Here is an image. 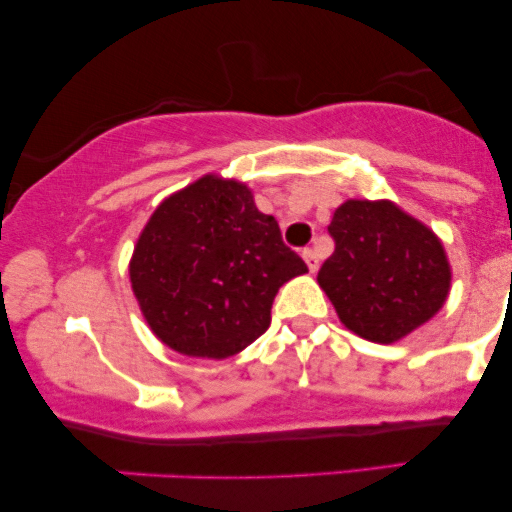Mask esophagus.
<instances>
[{"label": "esophagus", "mask_w": 512, "mask_h": 512, "mask_svg": "<svg viewBox=\"0 0 512 512\" xmlns=\"http://www.w3.org/2000/svg\"><path fill=\"white\" fill-rule=\"evenodd\" d=\"M303 260H305V264H308V269L310 272H317V267H320V260H317V255H315V250H310V248H305L303 252Z\"/></svg>", "instance_id": "34e87169"}]
</instances>
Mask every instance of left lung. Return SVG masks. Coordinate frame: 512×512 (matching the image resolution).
<instances>
[{"label":"left lung","instance_id":"obj_1","mask_svg":"<svg viewBox=\"0 0 512 512\" xmlns=\"http://www.w3.org/2000/svg\"><path fill=\"white\" fill-rule=\"evenodd\" d=\"M334 252L317 272L346 330L392 344L448 301L452 269L426 223L390 199H346L327 226Z\"/></svg>","mask_w":512,"mask_h":512}]
</instances>
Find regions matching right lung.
Listing matches in <instances>:
<instances>
[{"label": "right lung", "instance_id": "1", "mask_svg": "<svg viewBox=\"0 0 512 512\" xmlns=\"http://www.w3.org/2000/svg\"><path fill=\"white\" fill-rule=\"evenodd\" d=\"M305 272L250 187L216 173L163 199L129 260L151 332L182 356L214 361L267 332L276 291Z\"/></svg>", "mask_w": 512, "mask_h": 512}]
</instances>
